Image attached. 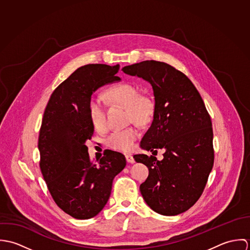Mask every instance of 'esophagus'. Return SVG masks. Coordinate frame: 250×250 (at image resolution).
<instances>
[{"label":"esophagus","mask_w":250,"mask_h":250,"mask_svg":"<svg viewBox=\"0 0 250 250\" xmlns=\"http://www.w3.org/2000/svg\"><path fill=\"white\" fill-rule=\"evenodd\" d=\"M125 158H126L127 163H129V164H134L135 163V159H134V157L132 155H126Z\"/></svg>","instance_id":"esophagus-1"}]
</instances>
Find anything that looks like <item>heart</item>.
Returning <instances> with one entry per match:
<instances>
[{"label":"heart","mask_w":250,"mask_h":250,"mask_svg":"<svg viewBox=\"0 0 250 250\" xmlns=\"http://www.w3.org/2000/svg\"><path fill=\"white\" fill-rule=\"evenodd\" d=\"M107 99L116 105L128 108L130 120L145 126L154 119L157 104L151 94H141L140 89L131 83H119L107 90ZM88 115L94 129L103 132L107 129V113L103 100L99 96H92L88 102ZM140 137V130L136 126L124 130L114 131L109 135L106 143L113 150L129 152Z\"/></svg>","instance_id":"1"}]
</instances>
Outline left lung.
Here are the masks:
<instances>
[{
  "instance_id": "obj_1",
  "label": "left lung",
  "mask_w": 250,
  "mask_h": 250,
  "mask_svg": "<svg viewBox=\"0 0 250 250\" xmlns=\"http://www.w3.org/2000/svg\"><path fill=\"white\" fill-rule=\"evenodd\" d=\"M122 71L143 78L153 87L157 109L142 147L153 153L166 149L162 161L135 156L149 169L140 187L143 199L158 214L184 213L201 196L214 166L210 114L191 81L166 62L144 61Z\"/></svg>"
}]
</instances>
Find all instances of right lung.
Segmentation results:
<instances>
[{"label":"right lung","mask_w":250,"mask_h":250,"mask_svg":"<svg viewBox=\"0 0 250 250\" xmlns=\"http://www.w3.org/2000/svg\"><path fill=\"white\" fill-rule=\"evenodd\" d=\"M119 65L86 64L63 81L52 93L39 131V167L56 204L77 219L99 214L107 204L112 181L126 166L124 155L107 151L97 163L85 142L94 127L88 102L98 87L120 81Z\"/></svg>","instance_id":"obj_1"}]
</instances>
